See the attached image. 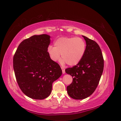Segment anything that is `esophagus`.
<instances>
[{
    "label": "esophagus",
    "instance_id": "obj_1",
    "mask_svg": "<svg viewBox=\"0 0 121 121\" xmlns=\"http://www.w3.org/2000/svg\"><path fill=\"white\" fill-rule=\"evenodd\" d=\"M61 69H62V72H63V74H64L65 73V69L63 67H61Z\"/></svg>",
    "mask_w": 121,
    "mask_h": 121
}]
</instances>
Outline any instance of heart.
I'll return each instance as SVG.
<instances>
[{
    "label": "heart",
    "mask_w": 121,
    "mask_h": 121,
    "mask_svg": "<svg viewBox=\"0 0 121 121\" xmlns=\"http://www.w3.org/2000/svg\"><path fill=\"white\" fill-rule=\"evenodd\" d=\"M54 47L51 45L48 46L47 53L50 59L55 62L60 59L61 54L63 65H77L82 60L86 52V43L79 37H60L54 41Z\"/></svg>",
    "instance_id": "b5f03b06"
}]
</instances>
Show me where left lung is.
Returning a JSON list of instances; mask_svg holds the SVG:
<instances>
[{
  "label": "left lung",
  "instance_id": "1",
  "mask_svg": "<svg viewBox=\"0 0 121 121\" xmlns=\"http://www.w3.org/2000/svg\"><path fill=\"white\" fill-rule=\"evenodd\" d=\"M86 43L85 54L79 64L65 72L72 76L73 82L67 86L69 95L75 99H83L95 90L104 70V60L98 44L82 36Z\"/></svg>",
  "mask_w": 121,
  "mask_h": 121
}]
</instances>
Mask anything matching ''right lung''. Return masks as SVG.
I'll use <instances>...</instances> for the list:
<instances>
[{
  "mask_svg": "<svg viewBox=\"0 0 121 121\" xmlns=\"http://www.w3.org/2000/svg\"><path fill=\"white\" fill-rule=\"evenodd\" d=\"M50 36L34 35L18 46L13 58L14 74L20 89L28 97L43 99L52 90V83L62 74L57 63L47 53Z\"/></svg>",
  "mask_w": 121,
  "mask_h": 121,
  "instance_id": "right-lung-1",
  "label": "right lung"
}]
</instances>
